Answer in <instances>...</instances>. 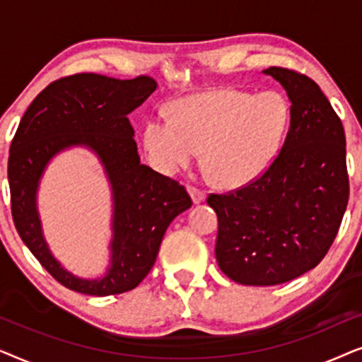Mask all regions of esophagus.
Here are the masks:
<instances>
[{
	"instance_id": "1",
	"label": "esophagus",
	"mask_w": 362,
	"mask_h": 362,
	"mask_svg": "<svg viewBox=\"0 0 362 362\" xmlns=\"http://www.w3.org/2000/svg\"><path fill=\"white\" fill-rule=\"evenodd\" d=\"M187 192H189L191 199H192V202H194V204H201V202L206 199V192L197 189V187L189 186V187H187Z\"/></svg>"
}]
</instances>
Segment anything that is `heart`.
I'll list each match as a JSON object with an SVG mask.
<instances>
[{
  "label": "heart",
  "mask_w": 362,
  "mask_h": 362,
  "mask_svg": "<svg viewBox=\"0 0 362 362\" xmlns=\"http://www.w3.org/2000/svg\"><path fill=\"white\" fill-rule=\"evenodd\" d=\"M171 118L153 115L143 146L165 175L191 166L202 150L206 170L221 186L237 189L264 175L279 155L290 125V103L279 92L217 88L177 98Z\"/></svg>",
  "instance_id": "obj_1"
}]
</instances>
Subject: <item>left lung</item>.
Segmentation results:
<instances>
[{
    "label": "left lung",
    "mask_w": 362,
    "mask_h": 362,
    "mask_svg": "<svg viewBox=\"0 0 362 362\" xmlns=\"http://www.w3.org/2000/svg\"><path fill=\"white\" fill-rule=\"evenodd\" d=\"M285 88L290 128L279 156L259 180L229 194H211L219 221L216 259L242 285L285 284L315 269L329 250L349 197L346 138L318 83L269 67Z\"/></svg>",
    "instance_id": "obj_1"
}]
</instances>
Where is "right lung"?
Here are the masks:
<instances>
[{
  "label": "right lung",
  "instance_id": "right-lung-1",
  "mask_svg": "<svg viewBox=\"0 0 362 362\" xmlns=\"http://www.w3.org/2000/svg\"><path fill=\"white\" fill-rule=\"evenodd\" d=\"M156 87L146 76L120 81L76 74L49 83L19 122L8 160L14 226L44 269L69 290L108 296L135 288L155 265L168 226L192 204L185 187L140 163L128 113ZM77 146L99 158L112 191L111 262L97 279H82L60 265L48 249L37 211L38 185L48 163Z\"/></svg>",
  "mask_w": 362,
  "mask_h": 362
}]
</instances>
